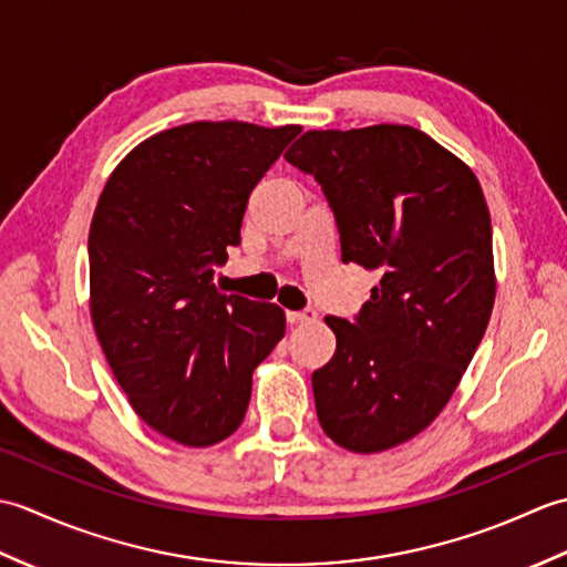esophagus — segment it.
<instances>
[{"mask_svg": "<svg viewBox=\"0 0 567 567\" xmlns=\"http://www.w3.org/2000/svg\"><path fill=\"white\" fill-rule=\"evenodd\" d=\"M287 321L295 323V327H302V323H315V321H317V311H315V309L287 311Z\"/></svg>", "mask_w": 567, "mask_h": 567, "instance_id": "1", "label": "esophagus"}]
</instances>
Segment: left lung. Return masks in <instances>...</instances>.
<instances>
[{"instance_id":"8db88e82","label":"left lung","mask_w":567,"mask_h":567,"mask_svg":"<svg viewBox=\"0 0 567 567\" xmlns=\"http://www.w3.org/2000/svg\"><path fill=\"white\" fill-rule=\"evenodd\" d=\"M333 209L343 262L378 270L355 323L327 317L315 370L323 433L353 453L394 449L449 404L495 305L489 209L475 173L424 131H307L285 153Z\"/></svg>"}]
</instances>
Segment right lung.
I'll use <instances>...</instances> for the list:
<instances>
[{"mask_svg": "<svg viewBox=\"0 0 567 567\" xmlns=\"http://www.w3.org/2000/svg\"><path fill=\"white\" fill-rule=\"evenodd\" d=\"M302 126L192 122L116 165L90 226V315L134 412L207 449L246 416L252 370L285 336L277 305L224 295L214 265L240 244L252 187Z\"/></svg>", "mask_w": 567, "mask_h": 567, "instance_id": "obj_1", "label": "right lung"}]
</instances>
